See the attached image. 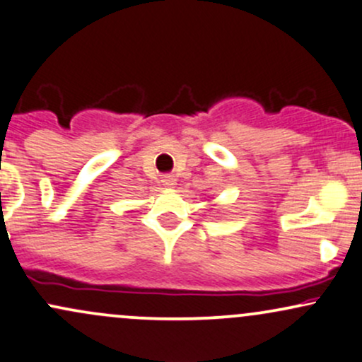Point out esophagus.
<instances>
[{
  "label": "esophagus",
  "mask_w": 362,
  "mask_h": 362,
  "mask_svg": "<svg viewBox=\"0 0 362 362\" xmlns=\"http://www.w3.org/2000/svg\"><path fill=\"white\" fill-rule=\"evenodd\" d=\"M161 184H163L165 187H173L177 184V178L173 175H163L161 177Z\"/></svg>",
  "instance_id": "1"
}]
</instances>
